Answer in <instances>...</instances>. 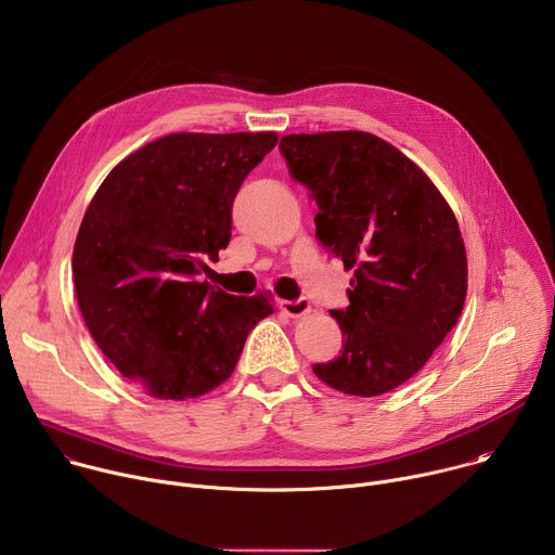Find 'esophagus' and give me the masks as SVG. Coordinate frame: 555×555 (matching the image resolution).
<instances>
[{
	"label": "esophagus",
	"instance_id": "34e87169",
	"mask_svg": "<svg viewBox=\"0 0 555 555\" xmlns=\"http://www.w3.org/2000/svg\"><path fill=\"white\" fill-rule=\"evenodd\" d=\"M279 307L283 313L289 315V319H300V315L309 313L311 302L307 298H296V300H281Z\"/></svg>",
	"mask_w": 555,
	"mask_h": 555
}]
</instances>
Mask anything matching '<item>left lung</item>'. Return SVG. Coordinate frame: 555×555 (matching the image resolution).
<instances>
[{
	"mask_svg": "<svg viewBox=\"0 0 555 555\" xmlns=\"http://www.w3.org/2000/svg\"><path fill=\"white\" fill-rule=\"evenodd\" d=\"M279 149L319 206L315 240L353 272L349 307L330 309L343 351L313 373L360 398L392 390L461 315L467 261L454 212L415 163L373 133H292Z\"/></svg>",
	"mask_w": 555,
	"mask_h": 555,
	"instance_id": "obj_1",
	"label": "left lung"
}]
</instances>
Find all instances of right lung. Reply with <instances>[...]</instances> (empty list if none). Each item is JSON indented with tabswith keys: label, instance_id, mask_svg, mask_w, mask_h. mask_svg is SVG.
<instances>
[{
	"label": "right lung",
	"instance_id": "add662e5",
	"mask_svg": "<svg viewBox=\"0 0 555 555\" xmlns=\"http://www.w3.org/2000/svg\"><path fill=\"white\" fill-rule=\"evenodd\" d=\"M279 135L171 133L112 169L78 228L72 272L86 325L112 364L157 400L230 377L274 309L199 274L230 242L232 202Z\"/></svg>",
	"mask_w": 555,
	"mask_h": 555
}]
</instances>
